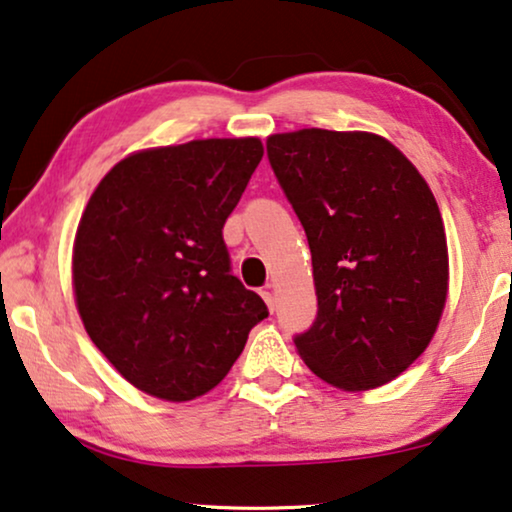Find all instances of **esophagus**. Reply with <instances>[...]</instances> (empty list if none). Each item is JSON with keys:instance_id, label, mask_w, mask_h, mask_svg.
<instances>
[{"instance_id": "34e87169", "label": "esophagus", "mask_w": 512, "mask_h": 512, "mask_svg": "<svg viewBox=\"0 0 512 512\" xmlns=\"http://www.w3.org/2000/svg\"><path fill=\"white\" fill-rule=\"evenodd\" d=\"M259 294H262V299L266 301V306H269V311L271 313L276 311V299H273V292L271 290H262Z\"/></svg>"}]
</instances>
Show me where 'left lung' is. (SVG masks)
<instances>
[{
	"mask_svg": "<svg viewBox=\"0 0 512 512\" xmlns=\"http://www.w3.org/2000/svg\"><path fill=\"white\" fill-rule=\"evenodd\" d=\"M266 153L313 259L318 318L294 338L299 357L338 390L390 383L427 350L448 299L434 192L373 132L271 134Z\"/></svg>",
	"mask_w": 512,
	"mask_h": 512,
	"instance_id": "obj_1",
	"label": "left lung"
}]
</instances>
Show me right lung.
<instances>
[{
	"instance_id": "obj_1",
	"label": "right lung",
	"mask_w": 512,
	"mask_h": 512,
	"mask_svg": "<svg viewBox=\"0 0 512 512\" xmlns=\"http://www.w3.org/2000/svg\"><path fill=\"white\" fill-rule=\"evenodd\" d=\"M264 155L257 136L136 150L78 222L71 285L113 369L164 401L211 392L269 311L229 273L222 227Z\"/></svg>"
}]
</instances>
